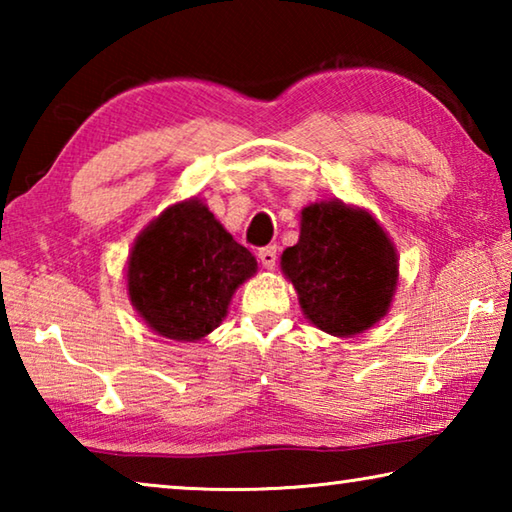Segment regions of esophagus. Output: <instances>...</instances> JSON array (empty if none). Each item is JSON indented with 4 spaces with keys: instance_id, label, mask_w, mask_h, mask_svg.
<instances>
[{
    "instance_id": "obj_1",
    "label": "esophagus",
    "mask_w": 512,
    "mask_h": 512,
    "mask_svg": "<svg viewBox=\"0 0 512 512\" xmlns=\"http://www.w3.org/2000/svg\"><path fill=\"white\" fill-rule=\"evenodd\" d=\"M257 257H259V262H262V266L268 268V271H271V268H275V262H277V248H275V246L259 248Z\"/></svg>"
}]
</instances>
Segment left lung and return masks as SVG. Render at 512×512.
<instances>
[{
    "label": "left lung",
    "mask_w": 512,
    "mask_h": 512,
    "mask_svg": "<svg viewBox=\"0 0 512 512\" xmlns=\"http://www.w3.org/2000/svg\"><path fill=\"white\" fill-rule=\"evenodd\" d=\"M305 318L323 332L348 339L388 314L400 257L368 210L334 201L300 212V239L280 257Z\"/></svg>",
    "instance_id": "left-lung-1"
}]
</instances>
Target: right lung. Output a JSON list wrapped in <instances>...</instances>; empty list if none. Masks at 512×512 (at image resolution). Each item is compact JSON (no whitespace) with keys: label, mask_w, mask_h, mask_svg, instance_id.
<instances>
[{"label":"right lung","mask_w":512,"mask_h":512,"mask_svg":"<svg viewBox=\"0 0 512 512\" xmlns=\"http://www.w3.org/2000/svg\"><path fill=\"white\" fill-rule=\"evenodd\" d=\"M255 273V255L194 196L140 232L126 262V291L155 334L194 343L221 325L235 291Z\"/></svg>","instance_id":"1"}]
</instances>
